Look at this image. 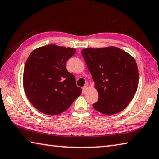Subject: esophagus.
Here are the masks:
<instances>
[{
	"instance_id": "34e87169",
	"label": "esophagus",
	"mask_w": 159,
	"mask_h": 159,
	"mask_svg": "<svg viewBox=\"0 0 159 159\" xmlns=\"http://www.w3.org/2000/svg\"><path fill=\"white\" fill-rule=\"evenodd\" d=\"M88 87L87 85H85V86H84V87L83 88V92L84 94H85L86 92H87V91H88Z\"/></svg>"
}]
</instances>
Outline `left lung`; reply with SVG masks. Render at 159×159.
Wrapping results in <instances>:
<instances>
[{
    "mask_svg": "<svg viewBox=\"0 0 159 159\" xmlns=\"http://www.w3.org/2000/svg\"><path fill=\"white\" fill-rule=\"evenodd\" d=\"M81 53L99 94L93 108L108 115L123 111L138 88V70L134 57L115 47L85 48Z\"/></svg>",
    "mask_w": 159,
    "mask_h": 159,
    "instance_id": "obj_1",
    "label": "left lung"
}]
</instances>
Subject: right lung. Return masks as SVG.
<instances>
[{
	"label": "right lung",
	"mask_w": 159,
	"mask_h": 159,
	"mask_svg": "<svg viewBox=\"0 0 159 159\" xmlns=\"http://www.w3.org/2000/svg\"><path fill=\"white\" fill-rule=\"evenodd\" d=\"M76 50L55 44L31 52L25 62L23 83L25 94L34 108L55 115L67 110L81 94L76 79L65 67Z\"/></svg>",
	"instance_id": "add662e5"
}]
</instances>
